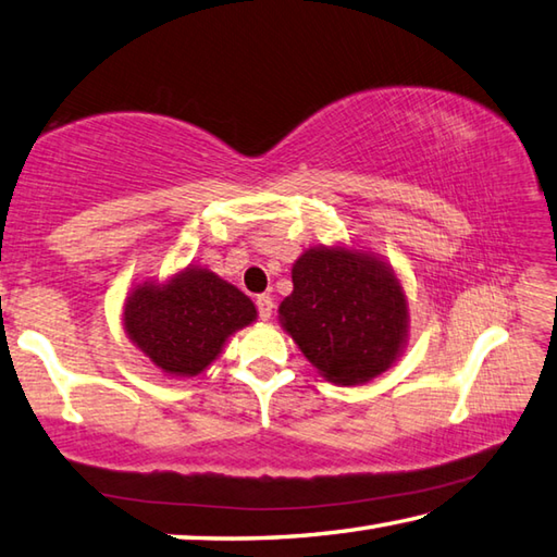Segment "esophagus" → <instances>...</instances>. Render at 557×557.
<instances>
[{
  "instance_id": "1",
  "label": "esophagus",
  "mask_w": 557,
  "mask_h": 557,
  "mask_svg": "<svg viewBox=\"0 0 557 557\" xmlns=\"http://www.w3.org/2000/svg\"><path fill=\"white\" fill-rule=\"evenodd\" d=\"M256 307H258L260 319H263V321H270L272 309H275V301H272V297H268V294H260V297L256 299Z\"/></svg>"
}]
</instances>
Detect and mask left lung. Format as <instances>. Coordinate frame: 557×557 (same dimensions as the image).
Segmentation results:
<instances>
[{"label":"left lung","mask_w":557,"mask_h":557,"mask_svg":"<svg viewBox=\"0 0 557 557\" xmlns=\"http://www.w3.org/2000/svg\"><path fill=\"white\" fill-rule=\"evenodd\" d=\"M280 323L321 376L355 386L396 362L408 335V299L384 260L350 248H309L292 268Z\"/></svg>","instance_id":"obj_1"}]
</instances>
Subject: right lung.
Returning <instances> with one entry per match:
<instances>
[{"mask_svg":"<svg viewBox=\"0 0 557 557\" xmlns=\"http://www.w3.org/2000/svg\"><path fill=\"white\" fill-rule=\"evenodd\" d=\"M244 292L205 268H185L163 285L141 282L125 301L123 325L163 374L198 376L220 357L226 337L256 321Z\"/></svg>","mask_w":557,"mask_h":557,"instance_id":"right-lung-1","label":"right lung"}]
</instances>
